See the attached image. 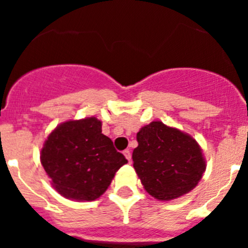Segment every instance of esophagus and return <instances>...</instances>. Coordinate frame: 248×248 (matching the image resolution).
<instances>
[{"label":"esophagus","instance_id":"34e87169","mask_svg":"<svg viewBox=\"0 0 248 248\" xmlns=\"http://www.w3.org/2000/svg\"><path fill=\"white\" fill-rule=\"evenodd\" d=\"M123 154H124V156H125L126 159H128V161H129V163H130V160H131V154H130V150H128V149H126V150H124V151H123Z\"/></svg>","mask_w":248,"mask_h":248}]
</instances>
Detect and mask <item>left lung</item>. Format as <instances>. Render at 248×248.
<instances>
[{
  "label": "left lung",
  "mask_w": 248,
  "mask_h": 248,
  "mask_svg": "<svg viewBox=\"0 0 248 248\" xmlns=\"http://www.w3.org/2000/svg\"><path fill=\"white\" fill-rule=\"evenodd\" d=\"M134 169L144 189L157 200H172L191 191L205 172L198 141L184 131L151 122L137 134Z\"/></svg>",
  "instance_id": "1"
}]
</instances>
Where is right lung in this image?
I'll return each instance as SVG.
<instances>
[{
	"label": "right lung",
	"instance_id": "add662e5",
	"mask_svg": "<svg viewBox=\"0 0 248 248\" xmlns=\"http://www.w3.org/2000/svg\"><path fill=\"white\" fill-rule=\"evenodd\" d=\"M41 163L56 191L67 199L93 201L105 192L128 160L89 117L59 124L43 144Z\"/></svg>",
	"mask_w": 248,
	"mask_h": 248
}]
</instances>
